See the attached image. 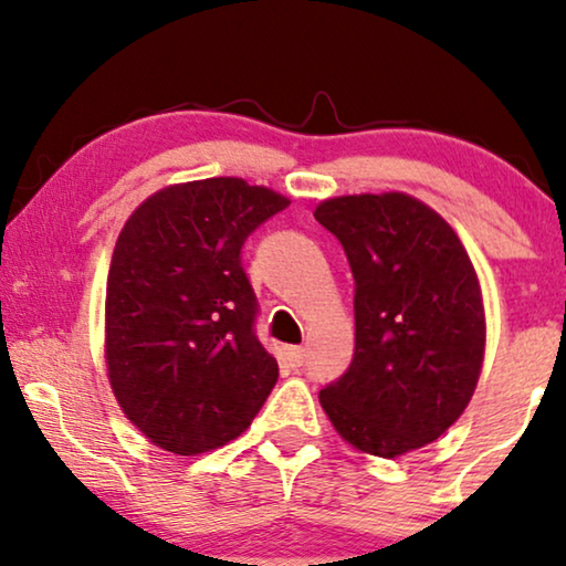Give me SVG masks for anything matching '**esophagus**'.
<instances>
[{
	"label": "esophagus",
	"instance_id": "obj_1",
	"mask_svg": "<svg viewBox=\"0 0 566 566\" xmlns=\"http://www.w3.org/2000/svg\"><path fill=\"white\" fill-rule=\"evenodd\" d=\"M304 358H306L304 347H285V360H289L293 368L304 366Z\"/></svg>",
	"mask_w": 566,
	"mask_h": 566
}]
</instances>
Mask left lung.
<instances>
[{"instance_id": "8db88e82", "label": "left lung", "mask_w": 566, "mask_h": 566, "mask_svg": "<svg viewBox=\"0 0 566 566\" xmlns=\"http://www.w3.org/2000/svg\"><path fill=\"white\" fill-rule=\"evenodd\" d=\"M314 219L355 277V355L319 391L355 451L397 459L463 415L484 363L482 285L451 223L407 192L327 198Z\"/></svg>"}]
</instances>
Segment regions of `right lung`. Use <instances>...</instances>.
Segmentation results:
<instances>
[{
	"label": "right lung",
	"instance_id": "right-lung-1",
	"mask_svg": "<svg viewBox=\"0 0 566 566\" xmlns=\"http://www.w3.org/2000/svg\"><path fill=\"white\" fill-rule=\"evenodd\" d=\"M291 200L242 177L167 185L128 216L105 291L107 381L123 415L177 455L231 443L277 381L254 337L244 239Z\"/></svg>",
	"mask_w": 566,
	"mask_h": 566
}]
</instances>
